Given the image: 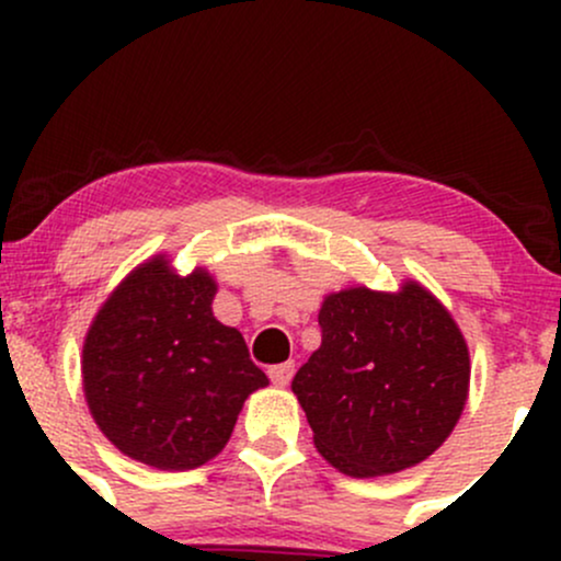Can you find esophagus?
<instances>
[{
    "instance_id": "obj_1",
    "label": "esophagus",
    "mask_w": 561,
    "mask_h": 561,
    "mask_svg": "<svg viewBox=\"0 0 561 561\" xmlns=\"http://www.w3.org/2000/svg\"><path fill=\"white\" fill-rule=\"evenodd\" d=\"M295 375V364L293 362H285V364H276L268 369V379L276 385V388H285V385L293 379Z\"/></svg>"
}]
</instances>
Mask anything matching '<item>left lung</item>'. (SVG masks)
Here are the masks:
<instances>
[{
	"instance_id": "1",
	"label": "left lung",
	"mask_w": 561,
	"mask_h": 561,
	"mask_svg": "<svg viewBox=\"0 0 561 561\" xmlns=\"http://www.w3.org/2000/svg\"><path fill=\"white\" fill-rule=\"evenodd\" d=\"M321 345L293 379L313 446L351 478L416 467L454 433L469 396V347L416 279L396 293L364 285L319 308Z\"/></svg>"
}]
</instances>
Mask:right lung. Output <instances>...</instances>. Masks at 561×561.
<instances>
[{
  "instance_id": "obj_1",
  "label": "right lung",
  "mask_w": 561,
  "mask_h": 561,
  "mask_svg": "<svg viewBox=\"0 0 561 561\" xmlns=\"http://www.w3.org/2000/svg\"><path fill=\"white\" fill-rule=\"evenodd\" d=\"M208 268L176 274L165 253L139 263L107 295L83 337L89 414L128 459L165 472L224 450L250 392L268 377L244 337L214 317Z\"/></svg>"
}]
</instances>
